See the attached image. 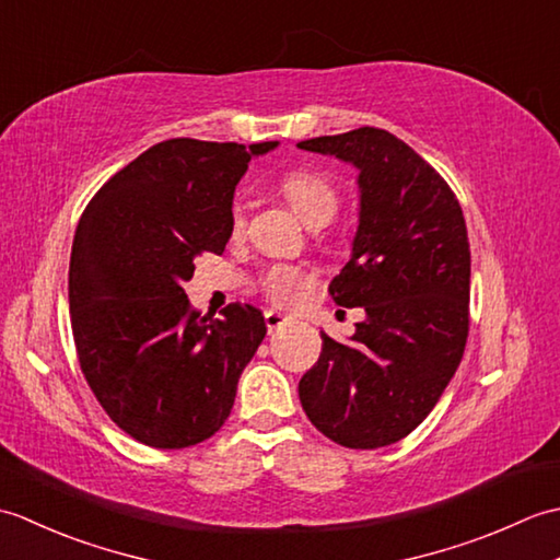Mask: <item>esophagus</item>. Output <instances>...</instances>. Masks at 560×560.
<instances>
[{"instance_id":"34e87169","label":"esophagus","mask_w":560,"mask_h":560,"mask_svg":"<svg viewBox=\"0 0 560 560\" xmlns=\"http://www.w3.org/2000/svg\"><path fill=\"white\" fill-rule=\"evenodd\" d=\"M289 323H291V317L281 315V313H277V311H267V313H265V325H267V329H269V335H271V331H279L281 327H287Z\"/></svg>"}]
</instances>
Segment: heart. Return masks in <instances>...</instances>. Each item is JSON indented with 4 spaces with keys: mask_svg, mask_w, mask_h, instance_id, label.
I'll return each mask as SVG.
<instances>
[{
    "mask_svg": "<svg viewBox=\"0 0 560 560\" xmlns=\"http://www.w3.org/2000/svg\"><path fill=\"white\" fill-rule=\"evenodd\" d=\"M281 192L305 223L317 221V219L329 221L339 207L335 185H331L327 177L311 171L289 173L281 180ZM241 223H243V207L235 205L233 225L237 229ZM301 287H303V271L291 265H273L265 271V277H261V291L277 303H289L293 295L299 293Z\"/></svg>",
    "mask_w": 560,
    "mask_h": 560,
    "instance_id": "b5f03b06",
    "label": "heart"
}]
</instances>
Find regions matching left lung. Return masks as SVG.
<instances>
[{
    "label": "left lung",
    "instance_id": "obj_1",
    "mask_svg": "<svg viewBox=\"0 0 560 560\" xmlns=\"http://www.w3.org/2000/svg\"><path fill=\"white\" fill-rule=\"evenodd\" d=\"M299 149L359 171V225L329 293L365 311L349 341L323 331L319 361L299 383L303 411L343 447H385L431 413L462 361L467 223L443 177L385 129L307 139Z\"/></svg>",
    "mask_w": 560,
    "mask_h": 560
}]
</instances>
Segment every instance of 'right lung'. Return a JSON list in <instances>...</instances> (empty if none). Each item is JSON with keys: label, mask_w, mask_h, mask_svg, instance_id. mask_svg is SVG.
I'll return each instance as SVG.
<instances>
[{"label": "right lung", "mask_w": 560, "mask_h": 560, "mask_svg": "<svg viewBox=\"0 0 560 560\" xmlns=\"http://www.w3.org/2000/svg\"><path fill=\"white\" fill-rule=\"evenodd\" d=\"M277 147L161 141L81 213L69 259L79 363L101 407L139 443L189 447L229 419L265 315L231 303L223 317H199L183 283L201 253H223L235 185L249 159Z\"/></svg>", "instance_id": "add662e5"}]
</instances>
